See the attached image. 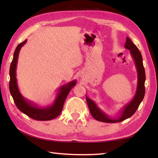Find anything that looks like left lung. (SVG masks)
Segmentation results:
<instances>
[{"label": "left lung", "mask_w": 158, "mask_h": 158, "mask_svg": "<svg viewBox=\"0 0 158 158\" xmlns=\"http://www.w3.org/2000/svg\"><path fill=\"white\" fill-rule=\"evenodd\" d=\"M125 48L130 50V54L132 56L134 61H135L136 68H137V86L135 95L132 100L123 107L121 111L120 112V116L118 118H114L109 117L105 112L102 111L94 101L85 96L90 114H91L92 116L98 121L105 123H118L131 117L137 111L141 101L143 100L144 95H145L144 84H145L146 74L145 69H144L143 65V59L142 56H141V53L137 46L133 43L128 37H127Z\"/></svg>", "instance_id": "obj_1"}]
</instances>
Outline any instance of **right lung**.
Instances as JSON below:
<instances>
[{"mask_svg":"<svg viewBox=\"0 0 158 158\" xmlns=\"http://www.w3.org/2000/svg\"><path fill=\"white\" fill-rule=\"evenodd\" d=\"M26 42H27V40L20 43L15 51L14 56H13L10 68V91L16 106L22 113L27 115L31 118L37 120V121H50V120H52L59 116L62 111L67 96L69 94L70 90L76 85L77 81L73 80V81L69 82L68 84H64L60 87L54 102L52 105L47 106L40 107L35 105L34 103L31 102V101L25 99L19 90L17 77H16V75H17L16 69H17L19 53L21 47L26 43Z\"/></svg>","mask_w":158,"mask_h":158,"instance_id":"1","label":"right lung"}]
</instances>
